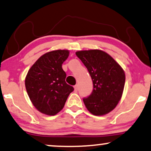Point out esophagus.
<instances>
[{"instance_id": "1", "label": "esophagus", "mask_w": 151, "mask_h": 151, "mask_svg": "<svg viewBox=\"0 0 151 151\" xmlns=\"http://www.w3.org/2000/svg\"><path fill=\"white\" fill-rule=\"evenodd\" d=\"M74 88H75V92H76L78 91V85H75V86H74Z\"/></svg>"}]
</instances>
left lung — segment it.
<instances>
[{
  "label": "left lung",
  "mask_w": 151,
  "mask_h": 151,
  "mask_svg": "<svg viewBox=\"0 0 151 151\" xmlns=\"http://www.w3.org/2000/svg\"><path fill=\"white\" fill-rule=\"evenodd\" d=\"M87 68L93 82V91L83 99L85 105L93 115L103 116L116 107L122 96L124 72L113 57L101 50L76 52Z\"/></svg>",
  "instance_id": "left-lung-1"
}]
</instances>
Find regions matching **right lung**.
<instances>
[{
	"label": "right lung",
	"instance_id": "right-lung-1",
	"mask_svg": "<svg viewBox=\"0 0 151 151\" xmlns=\"http://www.w3.org/2000/svg\"><path fill=\"white\" fill-rule=\"evenodd\" d=\"M68 50H56L44 54L29 70L25 87L31 103L41 113L54 116L64 107L73 86L65 82L62 63L69 56Z\"/></svg>",
	"mask_w": 151,
	"mask_h": 151
}]
</instances>
